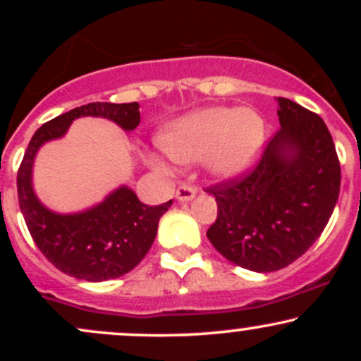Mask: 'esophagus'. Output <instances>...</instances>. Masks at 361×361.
<instances>
[{"label":"esophagus","mask_w":361,"mask_h":361,"mask_svg":"<svg viewBox=\"0 0 361 361\" xmlns=\"http://www.w3.org/2000/svg\"><path fill=\"white\" fill-rule=\"evenodd\" d=\"M195 195H197V188L192 185L183 183V185L178 186V190H176V198L180 202H190L192 198H195Z\"/></svg>","instance_id":"1"}]
</instances>
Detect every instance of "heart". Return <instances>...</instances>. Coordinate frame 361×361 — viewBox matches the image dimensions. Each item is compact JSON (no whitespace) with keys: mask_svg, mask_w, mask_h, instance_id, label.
I'll list each match as a JSON object with an SVG mask.
<instances>
[{"mask_svg":"<svg viewBox=\"0 0 361 361\" xmlns=\"http://www.w3.org/2000/svg\"><path fill=\"white\" fill-rule=\"evenodd\" d=\"M267 137V126L252 110L212 106L175 120L161 132L163 151L178 163H193L205 156L210 175L229 180L241 176L255 164ZM149 163L166 169L159 156H149Z\"/></svg>","mask_w":361,"mask_h":361,"instance_id":"b5f03b06","label":"heart"}]
</instances>
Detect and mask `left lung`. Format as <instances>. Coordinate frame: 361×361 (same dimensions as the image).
Masks as SVG:
<instances>
[{"instance_id":"obj_1","label":"left lung","mask_w":361,"mask_h":361,"mask_svg":"<svg viewBox=\"0 0 361 361\" xmlns=\"http://www.w3.org/2000/svg\"><path fill=\"white\" fill-rule=\"evenodd\" d=\"M280 130L258 164L207 188L217 219L207 238L224 258L251 271L288 267L312 246L336 207L341 168L324 120L279 98Z\"/></svg>"}]
</instances>
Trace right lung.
I'll return each mask as SVG.
<instances>
[{
	"instance_id": "obj_1",
	"label": "right lung",
	"mask_w": 361,
	"mask_h": 361,
	"mask_svg": "<svg viewBox=\"0 0 361 361\" xmlns=\"http://www.w3.org/2000/svg\"><path fill=\"white\" fill-rule=\"evenodd\" d=\"M102 117L130 132L139 126V103H88L49 120L35 132L16 176L18 202L37 247L57 270L86 281L126 275L142 261L154 243L161 215L173 200L144 205L128 186L111 192L102 204L76 214H57L37 198L32 169L39 149L61 139L73 120Z\"/></svg>"
}]
</instances>
